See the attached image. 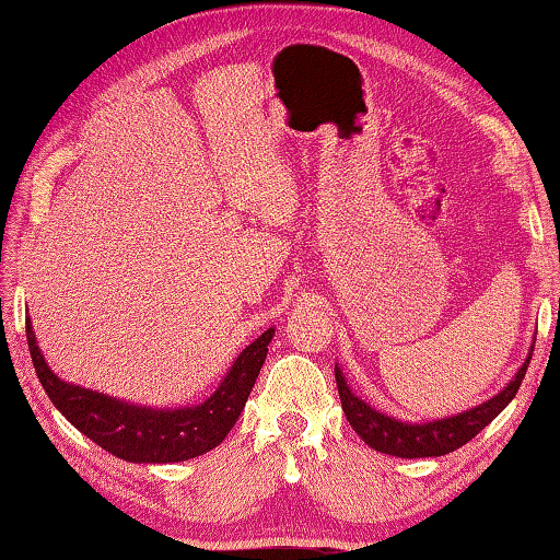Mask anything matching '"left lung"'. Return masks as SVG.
Here are the masks:
<instances>
[{
  "label": "left lung",
  "instance_id": "left-lung-1",
  "mask_svg": "<svg viewBox=\"0 0 560 560\" xmlns=\"http://www.w3.org/2000/svg\"><path fill=\"white\" fill-rule=\"evenodd\" d=\"M528 362H532V354L524 360L520 372L514 374V380L506 384L500 394L492 396V399L475 406V409H467L463 413L448 416V419H435L429 423H406L372 409L370 404H364L360 396L352 394L338 364H335V382H338V394L345 416H348L350 425L358 431L360 439L368 443L370 448L396 457H439L463 448V445L467 441H472L487 423L497 419V413L504 411V406L514 399L516 392H520Z\"/></svg>",
  "mask_w": 560,
  "mask_h": 560
}]
</instances>
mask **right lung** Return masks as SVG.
Masks as SVG:
<instances>
[{"mask_svg": "<svg viewBox=\"0 0 560 560\" xmlns=\"http://www.w3.org/2000/svg\"><path fill=\"white\" fill-rule=\"evenodd\" d=\"M271 338L273 328L264 330L247 345L215 394L202 404L183 406V409H149L58 380L40 354L32 320L26 318L28 352L48 399L80 433L129 463L190 460L225 441L259 377Z\"/></svg>", "mask_w": 560, "mask_h": 560, "instance_id": "add662e5", "label": "right lung"}]
</instances>
